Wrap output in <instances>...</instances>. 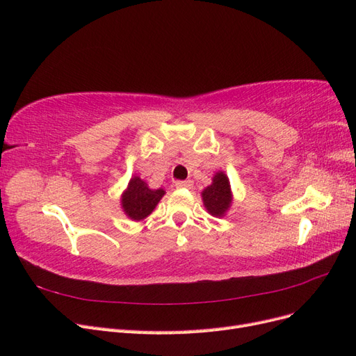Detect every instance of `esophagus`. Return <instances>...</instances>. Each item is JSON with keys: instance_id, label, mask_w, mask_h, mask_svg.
Returning a JSON list of instances; mask_svg holds the SVG:
<instances>
[{"instance_id": "1", "label": "esophagus", "mask_w": 356, "mask_h": 356, "mask_svg": "<svg viewBox=\"0 0 356 356\" xmlns=\"http://www.w3.org/2000/svg\"><path fill=\"white\" fill-rule=\"evenodd\" d=\"M175 187H177V188H191V187H193V182H191L190 179L177 181V182H175Z\"/></svg>"}]
</instances>
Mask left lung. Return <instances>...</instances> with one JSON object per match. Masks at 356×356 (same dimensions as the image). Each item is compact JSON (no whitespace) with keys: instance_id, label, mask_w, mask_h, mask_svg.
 I'll return each instance as SVG.
<instances>
[{"instance_id":"8db88e82","label":"left lung","mask_w":356,"mask_h":356,"mask_svg":"<svg viewBox=\"0 0 356 356\" xmlns=\"http://www.w3.org/2000/svg\"><path fill=\"white\" fill-rule=\"evenodd\" d=\"M202 197L204 207H207L211 215L222 217L224 212L229 209L232 203L229 178L222 172L215 174V177L212 178V184L203 190Z\"/></svg>"}]
</instances>
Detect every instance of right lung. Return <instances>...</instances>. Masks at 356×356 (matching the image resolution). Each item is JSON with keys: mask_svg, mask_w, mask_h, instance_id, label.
Here are the masks:
<instances>
[{"mask_svg": "<svg viewBox=\"0 0 356 356\" xmlns=\"http://www.w3.org/2000/svg\"><path fill=\"white\" fill-rule=\"evenodd\" d=\"M163 195L165 191L161 188L149 190L141 178L135 177L129 182V187L122 197L123 209L132 220H143L153 212Z\"/></svg>", "mask_w": 356, "mask_h": 356, "instance_id": "add662e5", "label": "right lung"}]
</instances>
